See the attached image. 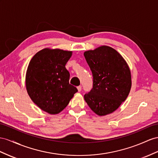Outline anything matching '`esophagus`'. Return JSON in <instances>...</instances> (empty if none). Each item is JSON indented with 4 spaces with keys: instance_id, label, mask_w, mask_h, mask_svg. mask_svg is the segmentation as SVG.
<instances>
[{
    "instance_id": "1",
    "label": "esophagus",
    "mask_w": 158,
    "mask_h": 158,
    "mask_svg": "<svg viewBox=\"0 0 158 158\" xmlns=\"http://www.w3.org/2000/svg\"><path fill=\"white\" fill-rule=\"evenodd\" d=\"M77 89H78V91H81V89H82V87H81V85H79V86H78V87H77Z\"/></svg>"
}]
</instances>
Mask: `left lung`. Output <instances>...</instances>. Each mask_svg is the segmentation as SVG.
<instances>
[{
	"label": "left lung",
	"mask_w": 158,
	"mask_h": 158,
	"mask_svg": "<svg viewBox=\"0 0 158 158\" xmlns=\"http://www.w3.org/2000/svg\"><path fill=\"white\" fill-rule=\"evenodd\" d=\"M93 75V88L84 99L99 115L114 112L126 99L131 87L127 63L114 48L102 46L84 52Z\"/></svg>",
	"instance_id": "left-lung-1"
}]
</instances>
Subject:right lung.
Wrapping results in <instances>:
<instances>
[{
  "label": "right lung",
  "mask_w": 158,
  "mask_h": 158,
  "mask_svg": "<svg viewBox=\"0 0 158 158\" xmlns=\"http://www.w3.org/2000/svg\"><path fill=\"white\" fill-rule=\"evenodd\" d=\"M71 55V51L44 48L34 55L28 66V94L39 107L50 114L63 111L78 91L69 84L70 74L65 68Z\"/></svg>",
  "instance_id": "obj_1"
}]
</instances>
